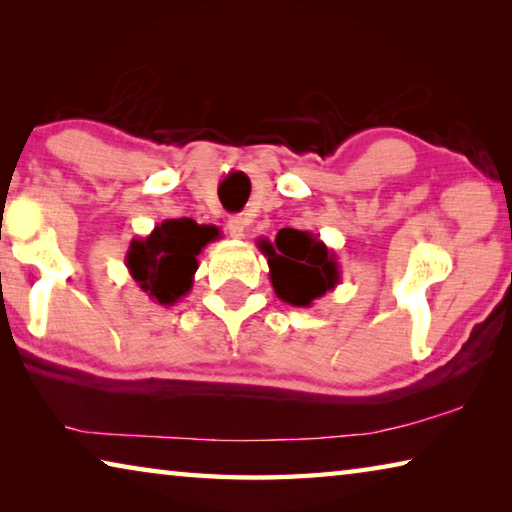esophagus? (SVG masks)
Wrapping results in <instances>:
<instances>
[{
  "label": "esophagus",
  "instance_id": "1",
  "mask_svg": "<svg viewBox=\"0 0 512 512\" xmlns=\"http://www.w3.org/2000/svg\"><path fill=\"white\" fill-rule=\"evenodd\" d=\"M246 225H248V221L244 219V216H232V219L228 221V235L232 239H244L246 237Z\"/></svg>",
  "mask_w": 512,
  "mask_h": 512
}]
</instances>
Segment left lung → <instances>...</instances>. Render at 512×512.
Instances as JSON below:
<instances>
[{"label":"left lung","instance_id":"left-lung-1","mask_svg":"<svg viewBox=\"0 0 512 512\" xmlns=\"http://www.w3.org/2000/svg\"><path fill=\"white\" fill-rule=\"evenodd\" d=\"M259 250L268 259L275 296L291 307H311L341 282L336 253L307 230L282 228L275 244L264 239Z\"/></svg>","mask_w":512,"mask_h":512}]
</instances>
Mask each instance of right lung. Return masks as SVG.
Wrapping results in <instances>:
<instances>
[{
	"label": "right lung",
	"mask_w": 512,
	"mask_h": 512,
	"mask_svg": "<svg viewBox=\"0 0 512 512\" xmlns=\"http://www.w3.org/2000/svg\"><path fill=\"white\" fill-rule=\"evenodd\" d=\"M216 237L214 225L167 219L155 225L151 235L131 241L126 268L151 302L171 307L192 289L198 255Z\"/></svg>",
	"instance_id": "add662e5"
}]
</instances>
